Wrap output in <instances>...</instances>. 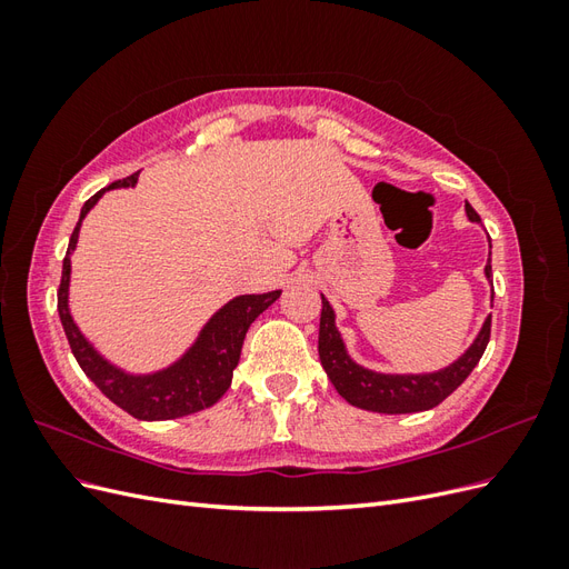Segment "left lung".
I'll return each instance as SVG.
<instances>
[{
  "instance_id": "left-lung-1",
  "label": "left lung",
  "mask_w": 569,
  "mask_h": 569,
  "mask_svg": "<svg viewBox=\"0 0 569 569\" xmlns=\"http://www.w3.org/2000/svg\"><path fill=\"white\" fill-rule=\"evenodd\" d=\"M468 218L479 222L477 211L470 203H465ZM491 263V261H489ZM487 278H491V266H487ZM491 337V316L487 318L481 332L477 335L472 347L465 351L453 366L429 375H380L356 366L347 356L339 330L335 327V311L322 297V313H320V337H318V353L320 363L330 377L335 389L347 399L351 406L372 410V412H418L439 406L446 396H451L468 375L479 363Z\"/></svg>"
}]
</instances>
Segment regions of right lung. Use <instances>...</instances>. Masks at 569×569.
<instances>
[{
  "label": "right lung",
  "mask_w": 569,
  "mask_h": 569,
  "mask_svg": "<svg viewBox=\"0 0 569 569\" xmlns=\"http://www.w3.org/2000/svg\"><path fill=\"white\" fill-rule=\"evenodd\" d=\"M137 176L140 173L116 180L84 201L80 220L71 234V242H68V251L63 258L59 284V318L78 366L109 401L130 412L137 420H173L213 406L220 396L230 389L232 372L239 363V353H242V343L249 325L261 316L272 301H278L282 291L278 289L268 291V295H244L222 306L220 311L206 322L199 339L194 341V347L189 349L176 366H170L161 372L128 375L113 368L109 360L101 358L92 349V343L80 335L71 318V311H68L71 251L76 249L82 218L88 216V211L99 201V197L104 194L107 189L134 184Z\"/></svg>",
  "instance_id": "1"
}]
</instances>
